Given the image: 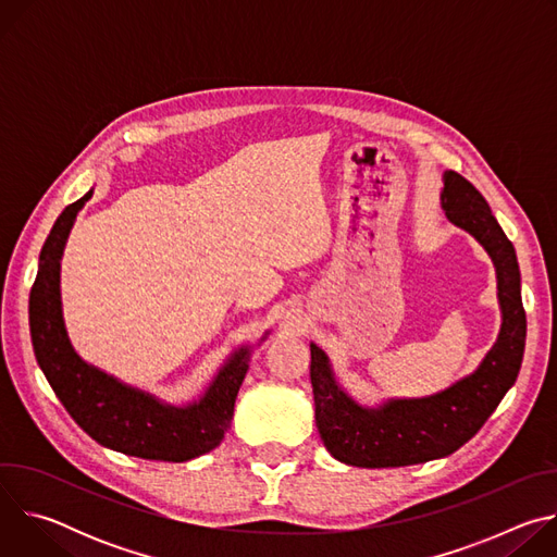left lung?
I'll return each instance as SVG.
<instances>
[{"label":"left lung","instance_id":"obj_1","mask_svg":"<svg viewBox=\"0 0 557 557\" xmlns=\"http://www.w3.org/2000/svg\"><path fill=\"white\" fill-rule=\"evenodd\" d=\"M441 207L473 235L496 267L503 324L496 344L471 374L421 399L361 406L342 387L329 355L310 342L314 423L333 458L352 467H406L443 458L479 432L516 383L527 339L516 249L487 200L456 172L443 174Z\"/></svg>","mask_w":557,"mask_h":557}]
</instances>
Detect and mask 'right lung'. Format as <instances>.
<instances>
[{
  "label": "right lung",
  "mask_w": 557,
  "mask_h": 557,
  "mask_svg": "<svg viewBox=\"0 0 557 557\" xmlns=\"http://www.w3.org/2000/svg\"><path fill=\"white\" fill-rule=\"evenodd\" d=\"M92 194L95 189L61 211L39 253L28 301L37 363L67 414L99 445L147 460L198 458L215 449L231 425L235 396L247 376L253 346L233 350L207 389L185 406L158 399L78 357L63 322L61 258L76 213Z\"/></svg>",
  "instance_id": "add662e5"
}]
</instances>
